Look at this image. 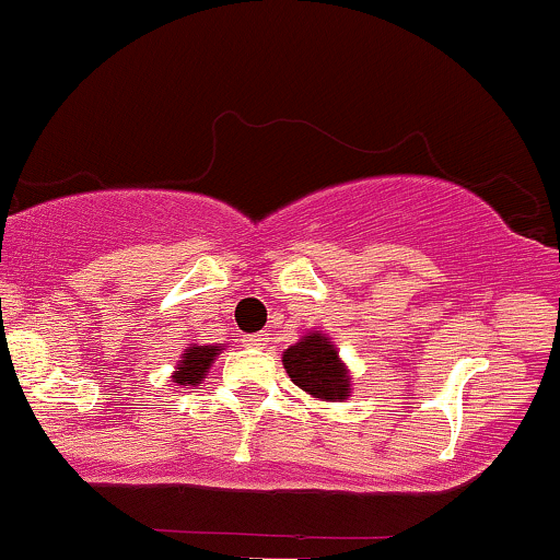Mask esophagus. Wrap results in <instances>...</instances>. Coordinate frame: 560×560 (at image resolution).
<instances>
[{
    "instance_id": "esophagus-1",
    "label": "esophagus",
    "mask_w": 560,
    "mask_h": 560,
    "mask_svg": "<svg viewBox=\"0 0 560 560\" xmlns=\"http://www.w3.org/2000/svg\"><path fill=\"white\" fill-rule=\"evenodd\" d=\"M268 342V334H247V337H244V345L247 347H262Z\"/></svg>"
}]
</instances>
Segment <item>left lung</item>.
<instances>
[{"instance_id":"1","label":"left lung","mask_w":560,"mask_h":560,"mask_svg":"<svg viewBox=\"0 0 560 560\" xmlns=\"http://www.w3.org/2000/svg\"><path fill=\"white\" fill-rule=\"evenodd\" d=\"M281 363L289 378L311 397L326 402H342L350 397V369L339 358L329 334L307 331L305 337L287 347Z\"/></svg>"}]
</instances>
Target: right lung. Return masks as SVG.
Wrapping results in <instances>:
<instances>
[{
  "instance_id": "add662e5",
  "label": "right lung",
  "mask_w": 560,
  "mask_h": 560,
  "mask_svg": "<svg viewBox=\"0 0 560 560\" xmlns=\"http://www.w3.org/2000/svg\"><path fill=\"white\" fill-rule=\"evenodd\" d=\"M221 350H226V345H199L191 342L182 352V361L176 363L173 371V382L184 384V387H197L202 384L210 374V365L215 363V358L221 355Z\"/></svg>"
}]
</instances>
